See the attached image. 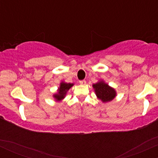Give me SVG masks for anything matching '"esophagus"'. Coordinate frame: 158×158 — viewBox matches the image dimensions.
<instances>
[{
    "label": "esophagus",
    "instance_id": "34e87169",
    "mask_svg": "<svg viewBox=\"0 0 158 158\" xmlns=\"http://www.w3.org/2000/svg\"><path fill=\"white\" fill-rule=\"evenodd\" d=\"M79 83H80L81 85H85V84H86V81H85V80H81V81H79Z\"/></svg>",
    "mask_w": 158,
    "mask_h": 158
}]
</instances>
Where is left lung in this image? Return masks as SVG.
<instances>
[{"mask_svg":"<svg viewBox=\"0 0 158 158\" xmlns=\"http://www.w3.org/2000/svg\"><path fill=\"white\" fill-rule=\"evenodd\" d=\"M93 88L98 99H101L103 102H110L117 95L116 90L102 80L94 84Z\"/></svg>","mask_w":158,"mask_h":158,"instance_id":"1","label":"left lung"}]
</instances>
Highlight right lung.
<instances>
[{"label":"right lung","mask_w":158,"mask_h":158,"mask_svg":"<svg viewBox=\"0 0 158 158\" xmlns=\"http://www.w3.org/2000/svg\"><path fill=\"white\" fill-rule=\"evenodd\" d=\"M73 83H66L64 81H61L60 83V86H59V89H58L57 94H54L53 97L55 98L56 101H61L66 96L68 90L73 86Z\"/></svg>","instance_id":"obj_1"}]
</instances>
